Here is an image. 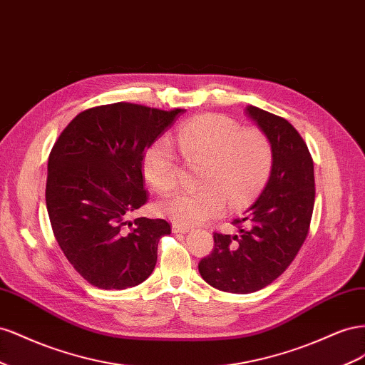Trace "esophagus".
Returning a JSON list of instances; mask_svg holds the SVG:
<instances>
[{
	"label": "esophagus",
	"mask_w": 365,
	"mask_h": 365,
	"mask_svg": "<svg viewBox=\"0 0 365 365\" xmlns=\"http://www.w3.org/2000/svg\"><path fill=\"white\" fill-rule=\"evenodd\" d=\"M188 231H190L188 226H182V225H177V223L173 225V232L174 234H185V232H188Z\"/></svg>",
	"instance_id": "obj_1"
}]
</instances>
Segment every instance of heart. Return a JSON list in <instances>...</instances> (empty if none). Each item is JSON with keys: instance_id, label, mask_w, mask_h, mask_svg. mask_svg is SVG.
<instances>
[{"instance_id": "obj_1", "label": "heart", "mask_w": 365, "mask_h": 365, "mask_svg": "<svg viewBox=\"0 0 365 365\" xmlns=\"http://www.w3.org/2000/svg\"><path fill=\"white\" fill-rule=\"evenodd\" d=\"M185 162H200L194 183L199 190L177 192L155 205V211L182 226H194L240 210L263 190L274 165V148L263 131L240 128L225 116L202 114L175 130ZM143 179L158 192L177 188L180 166L168 139H158L142 159Z\"/></svg>"}]
</instances>
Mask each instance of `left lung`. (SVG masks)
<instances>
[{
    "label": "left lung",
    "instance_id": "obj_1",
    "mask_svg": "<svg viewBox=\"0 0 365 365\" xmlns=\"http://www.w3.org/2000/svg\"><path fill=\"white\" fill-rule=\"evenodd\" d=\"M246 114L272 143V171L258 200L232 222L238 234L215 231L199 263L207 284L232 294L257 292L284 272L307 238L315 203L314 160L294 125L252 106Z\"/></svg>",
    "mask_w": 365,
    "mask_h": 365
}]
</instances>
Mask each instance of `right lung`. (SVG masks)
Returning a JSON list of instances; mask_svg holds the SVG:
<instances>
[{
	"mask_svg": "<svg viewBox=\"0 0 365 365\" xmlns=\"http://www.w3.org/2000/svg\"><path fill=\"white\" fill-rule=\"evenodd\" d=\"M182 108L114 102L81 111L48 155L46 205L51 231L73 269L91 286L127 289L147 279L163 218L133 212L148 202L142 159Z\"/></svg>",
	"mask_w": 365,
	"mask_h": 365,
	"instance_id": "add662e5",
	"label": "right lung"
}]
</instances>
